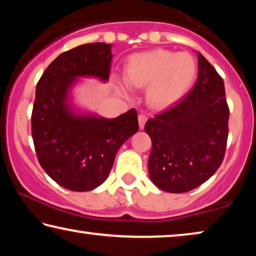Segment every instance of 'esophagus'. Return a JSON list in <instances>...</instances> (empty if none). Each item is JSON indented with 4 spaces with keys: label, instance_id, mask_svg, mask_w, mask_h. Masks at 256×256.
Instances as JSON below:
<instances>
[{
    "label": "esophagus",
    "instance_id": "34e87169",
    "mask_svg": "<svg viewBox=\"0 0 256 256\" xmlns=\"http://www.w3.org/2000/svg\"><path fill=\"white\" fill-rule=\"evenodd\" d=\"M146 122V116L144 114L138 115V126H140V128H144Z\"/></svg>",
    "mask_w": 256,
    "mask_h": 256
}]
</instances>
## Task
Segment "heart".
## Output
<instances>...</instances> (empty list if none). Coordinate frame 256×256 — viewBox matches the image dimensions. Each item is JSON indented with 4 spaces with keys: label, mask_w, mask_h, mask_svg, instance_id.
I'll return each instance as SVG.
<instances>
[{
    "label": "heart",
    "mask_w": 256,
    "mask_h": 256,
    "mask_svg": "<svg viewBox=\"0 0 256 256\" xmlns=\"http://www.w3.org/2000/svg\"><path fill=\"white\" fill-rule=\"evenodd\" d=\"M196 63L188 53L152 50L131 56L125 79L134 88H146L150 105L162 108L184 96L196 76Z\"/></svg>",
    "instance_id": "heart-1"
}]
</instances>
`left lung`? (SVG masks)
<instances>
[{
    "label": "left lung",
    "instance_id": "8db88e82",
    "mask_svg": "<svg viewBox=\"0 0 256 256\" xmlns=\"http://www.w3.org/2000/svg\"><path fill=\"white\" fill-rule=\"evenodd\" d=\"M198 62L194 88L144 125L152 141L149 176L166 192L200 186L220 167L226 152L229 107L224 80L202 54Z\"/></svg>",
    "mask_w": 256,
    "mask_h": 256
}]
</instances>
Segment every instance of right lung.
Listing matches in <instances>:
<instances>
[{
  "instance_id": "obj_1",
  "label": "right lung",
  "mask_w": 256,
  "mask_h": 256,
  "mask_svg": "<svg viewBox=\"0 0 256 256\" xmlns=\"http://www.w3.org/2000/svg\"><path fill=\"white\" fill-rule=\"evenodd\" d=\"M112 56L105 42L74 47L58 55L36 86L32 134L37 159L52 180L76 192L102 184L120 146L138 130L134 108L107 120L73 115L66 104L76 76L108 79Z\"/></svg>"
}]
</instances>
